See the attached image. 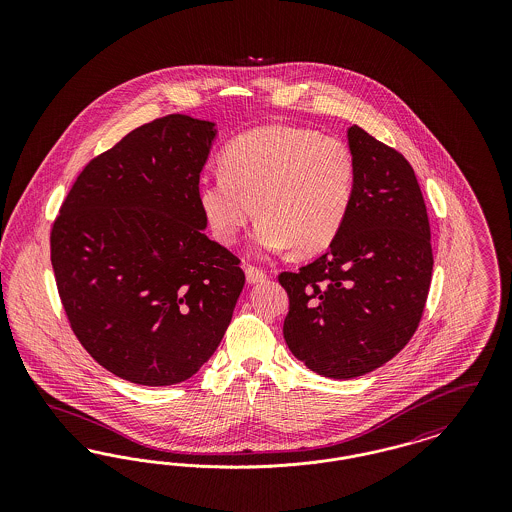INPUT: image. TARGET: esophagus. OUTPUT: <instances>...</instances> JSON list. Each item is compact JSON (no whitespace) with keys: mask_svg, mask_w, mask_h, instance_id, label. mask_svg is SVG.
<instances>
[{"mask_svg":"<svg viewBox=\"0 0 512 512\" xmlns=\"http://www.w3.org/2000/svg\"><path fill=\"white\" fill-rule=\"evenodd\" d=\"M245 278L247 284H261L267 280V272L257 267H245Z\"/></svg>","mask_w":512,"mask_h":512,"instance_id":"1","label":"esophagus"}]
</instances>
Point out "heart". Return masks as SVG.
<instances>
[{
	"instance_id": "b5f03b06",
	"label": "heart",
	"mask_w": 512,
	"mask_h": 512,
	"mask_svg": "<svg viewBox=\"0 0 512 512\" xmlns=\"http://www.w3.org/2000/svg\"><path fill=\"white\" fill-rule=\"evenodd\" d=\"M357 169L338 138L301 126H261L234 138L220 174L197 182V203L220 244L238 242L255 211L253 247L313 255L332 244L349 217Z\"/></svg>"
}]
</instances>
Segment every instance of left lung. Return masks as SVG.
<instances>
[{
	"label": "left lung",
	"instance_id": "8db88e82",
	"mask_svg": "<svg viewBox=\"0 0 512 512\" xmlns=\"http://www.w3.org/2000/svg\"><path fill=\"white\" fill-rule=\"evenodd\" d=\"M355 197L330 249L282 272L290 311L284 340L307 368L349 380L386 365L413 338L432 282L430 222L409 161L347 128Z\"/></svg>",
	"mask_w": 512,
	"mask_h": 512
}]
</instances>
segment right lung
Returning a JSON list of instances; mask_svg holds the SVG:
<instances>
[{
    "label": "right lung",
    "mask_w": 512,
    "mask_h": 512,
    "mask_svg": "<svg viewBox=\"0 0 512 512\" xmlns=\"http://www.w3.org/2000/svg\"><path fill=\"white\" fill-rule=\"evenodd\" d=\"M215 122L155 119L92 159L51 228V265L82 347L122 380L172 386L217 351L244 290L205 236L197 182Z\"/></svg>",
    "instance_id": "right-lung-1"
}]
</instances>
